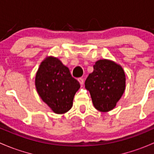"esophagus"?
Instances as JSON below:
<instances>
[{
  "instance_id": "esophagus-1",
  "label": "esophagus",
  "mask_w": 154,
  "mask_h": 154,
  "mask_svg": "<svg viewBox=\"0 0 154 154\" xmlns=\"http://www.w3.org/2000/svg\"><path fill=\"white\" fill-rule=\"evenodd\" d=\"M78 81L80 82V84L81 85H82L84 84V79L82 78V77H80V78H78Z\"/></svg>"
}]
</instances>
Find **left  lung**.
Instances as JSON below:
<instances>
[{
    "instance_id": "1",
    "label": "left lung",
    "mask_w": 154,
    "mask_h": 154,
    "mask_svg": "<svg viewBox=\"0 0 154 154\" xmlns=\"http://www.w3.org/2000/svg\"><path fill=\"white\" fill-rule=\"evenodd\" d=\"M94 106L107 112L116 106L125 88V75L122 68L113 61L100 60L94 65L93 72L85 82Z\"/></svg>"
}]
</instances>
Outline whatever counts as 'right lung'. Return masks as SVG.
<instances>
[{"label": "right lung", "instance_id": "1", "mask_svg": "<svg viewBox=\"0 0 154 154\" xmlns=\"http://www.w3.org/2000/svg\"><path fill=\"white\" fill-rule=\"evenodd\" d=\"M38 94L56 114H64L72 108L80 82L70 71L54 57L46 58L42 62L35 77Z\"/></svg>", "mask_w": 154, "mask_h": 154}]
</instances>
